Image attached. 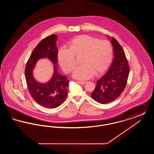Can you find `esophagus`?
Segmentation results:
<instances>
[{"instance_id":"1","label":"esophagus","mask_w":154,"mask_h":154,"mask_svg":"<svg viewBox=\"0 0 154 154\" xmlns=\"http://www.w3.org/2000/svg\"><path fill=\"white\" fill-rule=\"evenodd\" d=\"M77 82H79V84H80L81 85H84V84H85L86 82H87V81H77Z\"/></svg>"}]
</instances>
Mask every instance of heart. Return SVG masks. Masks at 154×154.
Here are the masks:
<instances>
[{"label":"heart","instance_id":"heart-1","mask_svg":"<svg viewBox=\"0 0 154 154\" xmlns=\"http://www.w3.org/2000/svg\"><path fill=\"white\" fill-rule=\"evenodd\" d=\"M69 48L59 50L58 59L63 70L67 73L72 72L76 66L75 57L82 56L81 63L74 72L73 77L79 80H87L94 74L103 73L111 63L113 48L107 40L88 35H81L71 40Z\"/></svg>","mask_w":154,"mask_h":154}]
</instances>
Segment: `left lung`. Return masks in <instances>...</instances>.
I'll list each match as a JSON object with an SVG mask.
<instances>
[{
  "instance_id": "8db88e82",
  "label": "left lung",
  "mask_w": 154,
  "mask_h": 154,
  "mask_svg": "<svg viewBox=\"0 0 154 154\" xmlns=\"http://www.w3.org/2000/svg\"><path fill=\"white\" fill-rule=\"evenodd\" d=\"M114 57L108 71L97 81L96 87L91 94L96 102L106 104L117 99L124 91L129 73V67L124 50L117 40L112 37Z\"/></svg>"
}]
</instances>
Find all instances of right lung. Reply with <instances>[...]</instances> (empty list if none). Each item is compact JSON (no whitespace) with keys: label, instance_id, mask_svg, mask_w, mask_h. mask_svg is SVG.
<instances>
[{"label":"right lung","instance_id":"1","mask_svg":"<svg viewBox=\"0 0 154 154\" xmlns=\"http://www.w3.org/2000/svg\"><path fill=\"white\" fill-rule=\"evenodd\" d=\"M57 37L55 35H51L38 44L30 55L25 70L27 87L32 98L38 104L50 109L56 108L62 104L67 95L69 89V81L67 77L58 72ZM44 57L49 58L53 62L54 72L48 82L40 83L34 79L32 70L37 60Z\"/></svg>","mask_w":154,"mask_h":154}]
</instances>
